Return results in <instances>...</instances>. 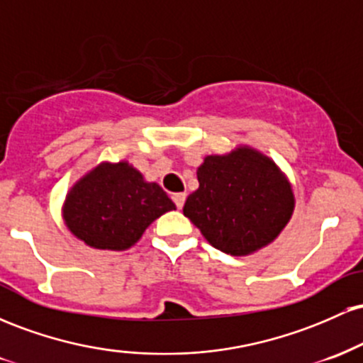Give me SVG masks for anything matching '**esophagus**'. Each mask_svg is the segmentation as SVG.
Here are the masks:
<instances>
[{
  "mask_svg": "<svg viewBox=\"0 0 363 363\" xmlns=\"http://www.w3.org/2000/svg\"><path fill=\"white\" fill-rule=\"evenodd\" d=\"M172 199H174V203H176V206L179 208V210H181L182 206H184V201H186V193H176L172 196Z\"/></svg>",
  "mask_w": 363,
  "mask_h": 363,
  "instance_id": "obj_1",
  "label": "esophagus"
}]
</instances>
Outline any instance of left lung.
Segmentation results:
<instances>
[{"mask_svg": "<svg viewBox=\"0 0 363 363\" xmlns=\"http://www.w3.org/2000/svg\"><path fill=\"white\" fill-rule=\"evenodd\" d=\"M196 176L199 187L182 211L218 251L247 256L272 244L290 222L295 196L289 179L247 145L205 157Z\"/></svg>", "mask_w": 363, "mask_h": 363, "instance_id": "1", "label": "left lung"}]
</instances>
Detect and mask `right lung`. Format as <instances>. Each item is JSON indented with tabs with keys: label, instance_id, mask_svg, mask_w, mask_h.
<instances>
[{
	"label": "right lung",
	"instance_id": "obj_1",
	"mask_svg": "<svg viewBox=\"0 0 363 363\" xmlns=\"http://www.w3.org/2000/svg\"><path fill=\"white\" fill-rule=\"evenodd\" d=\"M176 205L157 182L126 160L101 162L74 182L62 203L72 234L94 249L126 251L158 216Z\"/></svg>",
	"mask_w": 363,
	"mask_h": 363
}]
</instances>
